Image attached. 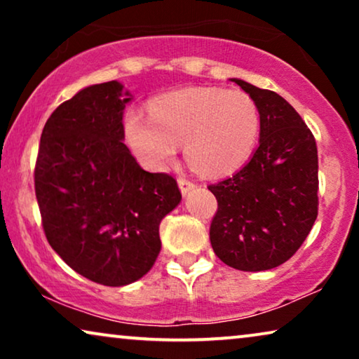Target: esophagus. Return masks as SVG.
Masks as SVG:
<instances>
[{
    "instance_id": "esophagus-1",
    "label": "esophagus",
    "mask_w": 359,
    "mask_h": 359,
    "mask_svg": "<svg viewBox=\"0 0 359 359\" xmlns=\"http://www.w3.org/2000/svg\"><path fill=\"white\" fill-rule=\"evenodd\" d=\"M178 186H180L181 194H183V196L189 194L191 191H193V189L196 188V184H194V183H191L189 180H184V178H180V180H178Z\"/></svg>"
}]
</instances>
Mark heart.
I'll list each match as a JSON object with an SVG mask.
<instances>
[{"mask_svg": "<svg viewBox=\"0 0 359 359\" xmlns=\"http://www.w3.org/2000/svg\"><path fill=\"white\" fill-rule=\"evenodd\" d=\"M149 114L129 111L124 135L145 168L161 171L173 163L178 145L199 175L219 178L238 170L259 135V112L247 93L188 88L150 102Z\"/></svg>", "mask_w": 359, "mask_h": 359, "instance_id": "heart-1", "label": "heart"}]
</instances>
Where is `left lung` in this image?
<instances>
[{
  "label": "left lung",
  "instance_id": "1",
  "mask_svg": "<svg viewBox=\"0 0 359 359\" xmlns=\"http://www.w3.org/2000/svg\"><path fill=\"white\" fill-rule=\"evenodd\" d=\"M259 112V144L230 178L210 184L217 212L210 245L225 264L264 271L287 262L311 232L318 209V156L312 132L278 93L232 78Z\"/></svg>",
  "mask_w": 359,
  "mask_h": 359
}]
</instances>
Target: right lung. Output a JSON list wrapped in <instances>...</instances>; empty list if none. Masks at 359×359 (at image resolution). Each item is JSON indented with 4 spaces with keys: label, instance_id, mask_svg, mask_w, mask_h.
Returning <instances> with one entry per match:
<instances>
[{
    "label": "right lung",
    "instance_id": "1",
    "mask_svg": "<svg viewBox=\"0 0 359 359\" xmlns=\"http://www.w3.org/2000/svg\"><path fill=\"white\" fill-rule=\"evenodd\" d=\"M119 81L91 85L48 117L36 163V198L50 247L104 286L145 276L161 250L160 222L181 201L175 178L142 170L124 145Z\"/></svg>",
    "mask_w": 359,
    "mask_h": 359
}]
</instances>
